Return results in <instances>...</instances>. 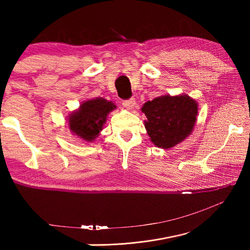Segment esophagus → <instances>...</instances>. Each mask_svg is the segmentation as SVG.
<instances>
[{
    "label": "esophagus",
    "instance_id": "esophagus-1",
    "mask_svg": "<svg viewBox=\"0 0 250 250\" xmlns=\"http://www.w3.org/2000/svg\"><path fill=\"white\" fill-rule=\"evenodd\" d=\"M122 104H124V107L125 109H133L134 105H135V100L132 98V99H129V100H124L122 101Z\"/></svg>",
    "mask_w": 250,
    "mask_h": 250
}]
</instances>
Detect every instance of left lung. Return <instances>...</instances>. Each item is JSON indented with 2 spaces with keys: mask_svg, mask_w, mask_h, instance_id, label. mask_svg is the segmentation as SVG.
Masks as SVG:
<instances>
[{
  "mask_svg": "<svg viewBox=\"0 0 250 250\" xmlns=\"http://www.w3.org/2000/svg\"><path fill=\"white\" fill-rule=\"evenodd\" d=\"M141 111L146 116L145 126L150 141L161 149H170L193 132L198 104L188 95H163L147 101Z\"/></svg>",
  "mask_w": 250,
  "mask_h": 250,
  "instance_id": "8db88e82",
  "label": "left lung"
}]
</instances>
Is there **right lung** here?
Instances as JSON below:
<instances>
[{"label":"right lung","mask_w":250,"mask_h":250,"mask_svg":"<svg viewBox=\"0 0 250 250\" xmlns=\"http://www.w3.org/2000/svg\"><path fill=\"white\" fill-rule=\"evenodd\" d=\"M117 105L104 98L83 101L79 108L67 117L70 132L87 143L96 141L107 122V117Z\"/></svg>","instance_id":"obj_1"}]
</instances>
